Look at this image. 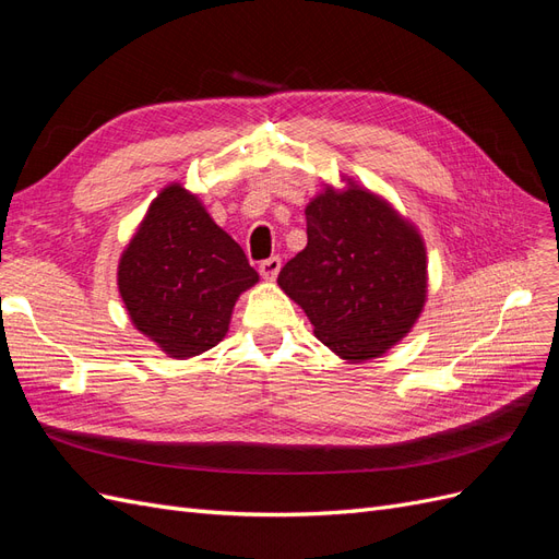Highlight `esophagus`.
I'll return each instance as SVG.
<instances>
[{
  "mask_svg": "<svg viewBox=\"0 0 559 559\" xmlns=\"http://www.w3.org/2000/svg\"><path fill=\"white\" fill-rule=\"evenodd\" d=\"M280 267H282V259H280V257H270V259L261 261V265H259V273H261V277H263V280H267V282H275V280H277V275H280Z\"/></svg>",
  "mask_w": 559,
  "mask_h": 559,
  "instance_id": "esophagus-1",
  "label": "esophagus"
}]
</instances>
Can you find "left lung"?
Masks as SVG:
<instances>
[{
    "instance_id": "1",
    "label": "left lung",
    "mask_w": 559,
    "mask_h": 559,
    "mask_svg": "<svg viewBox=\"0 0 559 559\" xmlns=\"http://www.w3.org/2000/svg\"><path fill=\"white\" fill-rule=\"evenodd\" d=\"M341 181L308 202V247L282 267L277 284L321 343L361 364L417 324L429 294L427 247L392 202L347 175Z\"/></svg>"
}]
</instances>
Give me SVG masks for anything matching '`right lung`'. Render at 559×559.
<instances>
[{"instance_id":"1","label":"right lung","mask_w":559,"mask_h":559,"mask_svg":"<svg viewBox=\"0 0 559 559\" xmlns=\"http://www.w3.org/2000/svg\"><path fill=\"white\" fill-rule=\"evenodd\" d=\"M257 282L242 247L179 181L151 200L116 273L132 326L173 359L222 343L235 302Z\"/></svg>"}]
</instances>
